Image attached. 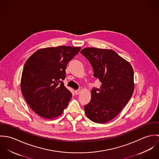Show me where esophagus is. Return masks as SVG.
<instances>
[{"label":"esophagus","mask_w":159,"mask_h":159,"mask_svg":"<svg viewBox=\"0 0 159 159\" xmlns=\"http://www.w3.org/2000/svg\"><path fill=\"white\" fill-rule=\"evenodd\" d=\"M81 92V91L80 89H78V90H76V91H75V93L76 95H78V94H80Z\"/></svg>","instance_id":"obj_1"}]
</instances>
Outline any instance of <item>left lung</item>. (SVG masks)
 I'll list each match as a JSON object with an SVG mask.
<instances>
[{"label":"left lung","mask_w":159,"mask_h":159,"mask_svg":"<svg viewBox=\"0 0 159 159\" xmlns=\"http://www.w3.org/2000/svg\"><path fill=\"white\" fill-rule=\"evenodd\" d=\"M81 53L89 61L93 76L102 83L91 91L84 106L87 117L95 123H106L120 112L134 91V70L130 64L112 49L86 48Z\"/></svg>","instance_id":"8db88e82"}]
</instances>
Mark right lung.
Instances as JSON below:
<instances>
[{"label":"right lung","mask_w":159,"mask_h":159,"mask_svg":"<svg viewBox=\"0 0 159 159\" xmlns=\"http://www.w3.org/2000/svg\"><path fill=\"white\" fill-rule=\"evenodd\" d=\"M80 47L60 46L35 51L25 62L21 80L23 97L32 110L46 119L60 116L72 97L62 80L67 65Z\"/></svg>","instance_id":"right-lung-1"}]
</instances>
